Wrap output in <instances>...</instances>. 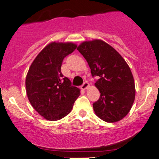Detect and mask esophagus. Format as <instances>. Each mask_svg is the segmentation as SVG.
Here are the masks:
<instances>
[{
	"mask_svg": "<svg viewBox=\"0 0 159 159\" xmlns=\"http://www.w3.org/2000/svg\"><path fill=\"white\" fill-rule=\"evenodd\" d=\"M89 87V84H88V82H84V83L82 84V89H83V90H85V89H87V88Z\"/></svg>",
	"mask_w": 159,
	"mask_h": 159,
	"instance_id": "1",
	"label": "esophagus"
}]
</instances>
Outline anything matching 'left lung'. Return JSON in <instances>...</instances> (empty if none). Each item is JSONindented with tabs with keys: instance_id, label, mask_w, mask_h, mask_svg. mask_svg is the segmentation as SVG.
I'll list each match as a JSON object with an SVG mask.
<instances>
[{
	"instance_id": "left-lung-1",
	"label": "left lung",
	"mask_w": 159,
	"mask_h": 159,
	"mask_svg": "<svg viewBox=\"0 0 159 159\" xmlns=\"http://www.w3.org/2000/svg\"><path fill=\"white\" fill-rule=\"evenodd\" d=\"M77 50L83 55L100 97L93 104L96 115L107 123L123 119L129 112L135 98L134 80L123 57L110 44L99 39L82 42Z\"/></svg>"
}]
</instances>
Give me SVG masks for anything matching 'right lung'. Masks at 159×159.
I'll list each match as a JSON object with an SVG mask.
<instances>
[{
  "label": "right lung",
  "mask_w": 159,
  "mask_h": 159,
  "mask_svg": "<svg viewBox=\"0 0 159 159\" xmlns=\"http://www.w3.org/2000/svg\"><path fill=\"white\" fill-rule=\"evenodd\" d=\"M77 48L73 43L52 42L39 53L26 76L28 100L35 110L49 120L69 114L80 90L61 73L63 59Z\"/></svg>",
  "instance_id": "1"
}]
</instances>
